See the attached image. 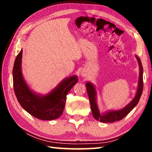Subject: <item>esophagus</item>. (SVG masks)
Wrapping results in <instances>:
<instances>
[{
	"label": "esophagus",
	"instance_id": "obj_1",
	"mask_svg": "<svg viewBox=\"0 0 152 152\" xmlns=\"http://www.w3.org/2000/svg\"><path fill=\"white\" fill-rule=\"evenodd\" d=\"M81 74H82V76H85V73H84V72H82V73H81Z\"/></svg>",
	"mask_w": 152,
	"mask_h": 152
}]
</instances>
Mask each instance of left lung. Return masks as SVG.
Listing matches in <instances>:
<instances>
[{"label": "left lung", "mask_w": 152, "mask_h": 152, "mask_svg": "<svg viewBox=\"0 0 152 152\" xmlns=\"http://www.w3.org/2000/svg\"><path fill=\"white\" fill-rule=\"evenodd\" d=\"M137 60L138 61L139 66H140V78H139V83H138V88L136 93L135 96L134 97L132 102L129 103L127 106L123 108V109L119 110H111V111H108L104 114H101L99 112V110L98 109L96 98V90H95L93 84H91V82H87L86 84L87 93L88 95L89 101L91 103V107L92 115L95 119L97 121H100L102 123H113L117 121H120L123 119L125 116L131 112L133 108L137 104L139 101H140V97L141 96L143 92V67L141 64V60H140L137 56H135Z\"/></svg>", "instance_id": "1"}]
</instances>
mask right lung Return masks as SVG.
Here are the masks:
<instances>
[{"instance_id":"right-lung-1","label":"right lung","mask_w":152,"mask_h":152,"mask_svg":"<svg viewBox=\"0 0 152 152\" xmlns=\"http://www.w3.org/2000/svg\"><path fill=\"white\" fill-rule=\"evenodd\" d=\"M23 50L15 59L12 77L16 97L23 109L37 119L53 120L60 117L65 107L66 96L78 82L76 76L64 79L50 94L41 96L29 89L21 72Z\"/></svg>"}]
</instances>
